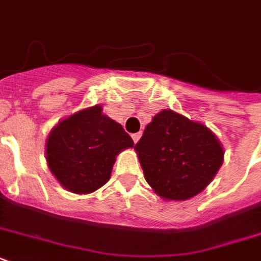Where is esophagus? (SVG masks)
Wrapping results in <instances>:
<instances>
[{
    "mask_svg": "<svg viewBox=\"0 0 261 261\" xmlns=\"http://www.w3.org/2000/svg\"><path fill=\"white\" fill-rule=\"evenodd\" d=\"M131 137H133V141L137 143V142H138V139L141 138V133H135V134H133Z\"/></svg>",
    "mask_w": 261,
    "mask_h": 261,
    "instance_id": "esophagus-1",
    "label": "esophagus"
}]
</instances>
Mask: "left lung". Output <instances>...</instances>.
Returning <instances> with one entry per match:
<instances>
[{
	"instance_id": "8db88e82",
	"label": "left lung",
	"mask_w": 261,
	"mask_h": 261,
	"mask_svg": "<svg viewBox=\"0 0 261 261\" xmlns=\"http://www.w3.org/2000/svg\"><path fill=\"white\" fill-rule=\"evenodd\" d=\"M134 149L146 181L169 200L199 194L223 161L222 146L206 126L171 110L155 115Z\"/></svg>"
}]
</instances>
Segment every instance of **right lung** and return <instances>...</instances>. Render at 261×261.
Here are the masks:
<instances>
[{"label":"right lung","instance_id":"1","mask_svg":"<svg viewBox=\"0 0 261 261\" xmlns=\"http://www.w3.org/2000/svg\"><path fill=\"white\" fill-rule=\"evenodd\" d=\"M133 146L124 128L94 106L71 115L51 131L47 163L66 190L89 194L110 180L119 151Z\"/></svg>","mask_w":261,"mask_h":261}]
</instances>
